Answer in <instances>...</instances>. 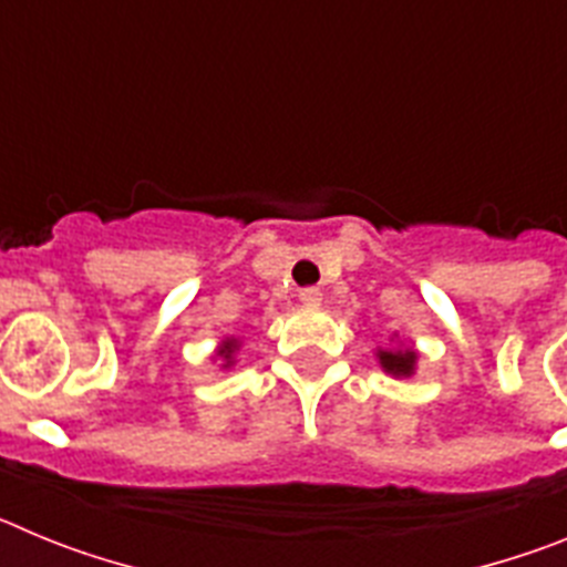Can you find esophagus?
<instances>
[{"label":"esophagus","instance_id":"34e87169","mask_svg":"<svg viewBox=\"0 0 567 567\" xmlns=\"http://www.w3.org/2000/svg\"><path fill=\"white\" fill-rule=\"evenodd\" d=\"M320 300H323V295H320V289H300V303L303 307H320Z\"/></svg>","mask_w":567,"mask_h":567}]
</instances>
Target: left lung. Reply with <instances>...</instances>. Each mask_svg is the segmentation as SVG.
<instances>
[{
    "instance_id": "left-lung-1",
    "label": "left lung",
    "mask_w": 567,
    "mask_h": 567,
    "mask_svg": "<svg viewBox=\"0 0 567 567\" xmlns=\"http://www.w3.org/2000/svg\"><path fill=\"white\" fill-rule=\"evenodd\" d=\"M378 363L385 374L392 378H412L414 369H417V352L412 346H392V349H378Z\"/></svg>"
}]
</instances>
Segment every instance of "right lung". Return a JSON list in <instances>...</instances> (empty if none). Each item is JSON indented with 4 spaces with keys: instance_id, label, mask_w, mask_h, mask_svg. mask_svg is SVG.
I'll return each mask as SVG.
<instances>
[{
    "instance_id": "1",
    "label": "right lung",
    "mask_w": 567,
    "mask_h": 567,
    "mask_svg": "<svg viewBox=\"0 0 567 567\" xmlns=\"http://www.w3.org/2000/svg\"><path fill=\"white\" fill-rule=\"evenodd\" d=\"M238 349H240V340L235 338V334H229V338H224L221 343H218L213 360H218L221 369H229V365H235V352H238Z\"/></svg>"
}]
</instances>
